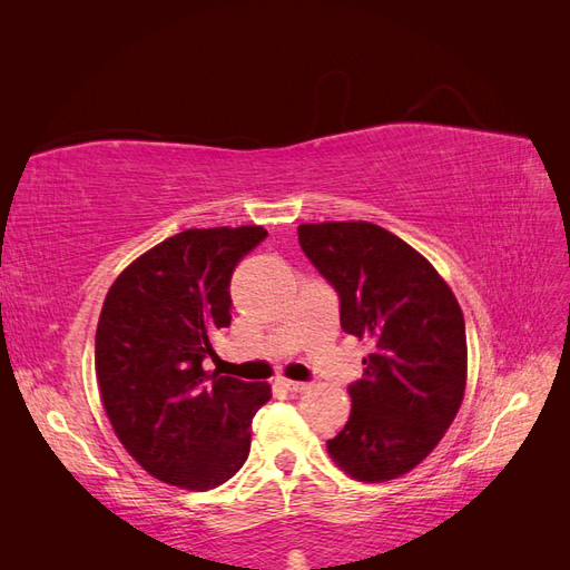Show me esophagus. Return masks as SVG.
Here are the masks:
<instances>
[{
    "instance_id": "esophagus-1",
    "label": "esophagus",
    "mask_w": 570,
    "mask_h": 570,
    "mask_svg": "<svg viewBox=\"0 0 570 570\" xmlns=\"http://www.w3.org/2000/svg\"><path fill=\"white\" fill-rule=\"evenodd\" d=\"M285 390H289V392H304V390H308V385L306 383H299V381H289V377H281L278 381Z\"/></svg>"
}]
</instances>
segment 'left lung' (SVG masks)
Segmentation results:
<instances>
[{"label": "left lung", "mask_w": 570, "mask_h": 570, "mask_svg": "<svg viewBox=\"0 0 570 570\" xmlns=\"http://www.w3.org/2000/svg\"><path fill=\"white\" fill-rule=\"evenodd\" d=\"M299 245L340 295L344 333L371 340L352 413L327 454L361 482L409 473L456 419L469 375L461 306L428 258L368 220L302 223Z\"/></svg>", "instance_id": "8db88e82"}]
</instances>
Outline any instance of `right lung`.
<instances>
[{"mask_svg":"<svg viewBox=\"0 0 570 570\" xmlns=\"http://www.w3.org/2000/svg\"><path fill=\"white\" fill-rule=\"evenodd\" d=\"M268 233L262 226L189 228L124 268L95 337L101 406L126 452L183 490L230 480L249 454L252 419L268 383L204 371L230 325V275Z\"/></svg>","mask_w":570,"mask_h":570,"instance_id":"add662e5","label":"right lung"}]
</instances>
